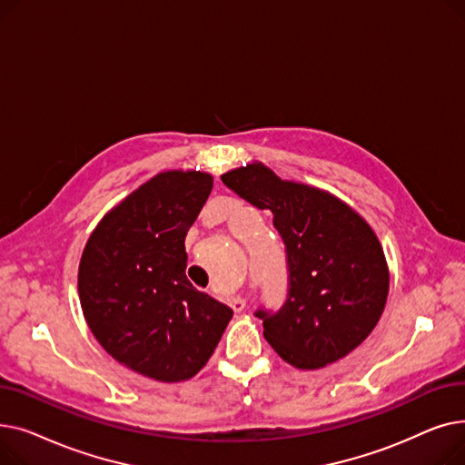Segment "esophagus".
<instances>
[{
  "label": "esophagus",
  "instance_id": "34e87169",
  "mask_svg": "<svg viewBox=\"0 0 465 465\" xmlns=\"http://www.w3.org/2000/svg\"><path fill=\"white\" fill-rule=\"evenodd\" d=\"M245 307H247V302H245V300H241V298H233V300H232V309H233V311H242Z\"/></svg>",
  "mask_w": 465,
  "mask_h": 465
}]
</instances>
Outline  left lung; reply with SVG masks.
Returning <instances> with one entry per match:
<instances>
[{
  "label": "left lung",
  "instance_id": "8db88e82",
  "mask_svg": "<svg viewBox=\"0 0 465 465\" xmlns=\"http://www.w3.org/2000/svg\"><path fill=\"white\" fill-rule=\"evenodd\" d=\"M223 183L273 214L288 272V292L273 311L258 307L263 337L300 370H319L354 351L377 326L388 296V265L365 220L331 193L279 179L251 163Z\"/></svg>",
  "mask_w": 465,
  "mask_h": 465
}]
</instances>
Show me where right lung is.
Listing matches in <instances>:
<instances>
[{
	"label": "right lung",
	"mask_w": 465,
	"mask_h": 465,
	"mask_svg": "<svg viewBox=\"0 0 465 465\" xmlns=\"http://www.w3.org/2000/svg\"><path fill=\"white\" fill-rule=\"evenodd\" d=\"M213 190L200 171L139 186L90 235L79 265L84 319L126 368L162 382L198 373L233 311L186 279L184 237Z\"/></svg>",
	"instance_id": "1"
}]
</instances>
